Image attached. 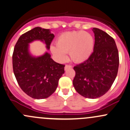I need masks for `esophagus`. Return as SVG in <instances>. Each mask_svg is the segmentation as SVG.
Returning a JSON list of instances; mask_svg holds the SVG:
<instances>
[{
	"mask_svg": "<svg viewBox=\"0 0 130 130\" xmlns=\"http://www.w3.org/2000/svg\"><path fill=\"white\" fill-rule=\"evenodd\" d=\"M72 68V66H71V65H68V64H66V65L65 66L64 69H65V70H66V69H69V68Z\"/></svg>",
	"mask_w": 130,
	"mask_h": 130,
	"instance_id": "esophagus-1",
	"label": "esophagus"
}]
</instances>
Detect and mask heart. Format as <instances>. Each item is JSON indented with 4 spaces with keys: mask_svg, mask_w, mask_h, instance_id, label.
Segmentation results:
<instances>
[{
    "mask_svg": "<svg viewBox=\"0 0 130 130\" xmlns=\"http://www.w3.org/2000/svg\"><path fill=\"white\" fill-rule=\"evenodd\" d=\"M56 46H51V52L61 62L66 61L69 53L74 62H82L90 58L94 46V40L90 33L84 31L65 32L58 37Z\"/></svg>",
    "mask_w": 130,
    "mask_h": 130,
    "instance_id": "1",
    "label": "heart"
}]
</instances>
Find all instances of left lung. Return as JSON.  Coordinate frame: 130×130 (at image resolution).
I'll return each instance as SVG.
<instances>
[{
    "label": "left lung",
    "mask_w": 130,
    "mask_h": 130,
    "mask_svg": "<svg viewBox=\"0 0 130 130\" xmlns=\"http://www.w3.org/2000/svg\"><path fill=\"white\" fill-rule=\"evenodd\" d=\"M94 34L93 52L87 60L74 67L73 85L85 98L102 96L110 88L117 75L119 52L114 39L106 32L93 28Z\"/></svg>",
    "instance_id": "1"
}]
</instances>
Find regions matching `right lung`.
<instances>
[{"label":"right lung","mask_w":130,"mask_h":130,"mask_svg":"<svg viewBox=\"0 0 130 130\" xmlns=\"http://www.w3.org/2000/svg\"><path fill=\"white\" fill-rule=\"evenodd\" d=\"M55 37L50 29L36 27L22 34L14 46L13 69L20 88L34 99H45L55 92L59 78L64 73L65 65L56 62L46 52L39 57L29 52V43L34 40L44 42L50 49Z\"/></svg>","instance_id":"obj_1"}]
</instances>
